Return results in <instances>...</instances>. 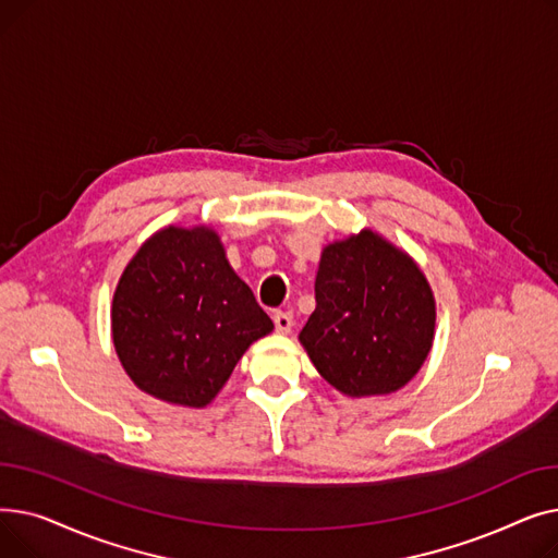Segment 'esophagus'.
<instances>
[{"mask_svg": "<svg viewBox=\"0 0 558 558\" xmlns=\"http://www.w3.org/2000/svg\"><path fill=\"white\" fill-rule=\"evenodd\" d=\"M274 324H276L278 332H289L291 326H294V316H291V312H276Z\"/></svg>", "mask_w": 558, "mask_h": 558, "instance_id": "esophagus-1", "label": "esophagus"}]
</instances>
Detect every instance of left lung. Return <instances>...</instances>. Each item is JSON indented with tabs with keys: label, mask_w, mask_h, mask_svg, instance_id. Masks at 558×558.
<instances>
[{
	"label": "left lung",
	"mask_w": 558,
	"mask_h": 558,
	"mask_svg": "<svg viewBox=\"0 0 558 558\" xmlns=\"http://www.w3.org/2000/svg\"><path fill=\"white\" fill-rule=\"evenodd\" d=\"M316 310L301 332L310 360L345 396L404 387L434 337V296L416 264L375 232L330 244L316 274Z\"/></svg>",
	"instance_id": "obj_1"
}]
</instances>
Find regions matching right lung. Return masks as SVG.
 Instances as JSON below:
<instances>
[{
	"mask_svg": "<svg viewBox=\"0 0 558 558\" xmlns=\"http://www.w3.org/2000/svg\"><path fill=\"white\" fill-rule=\"evenodd\" d=\"M271 330L210 228L156 232L129 262L112 299L122 366L142 391L173 404H208L244 350Z\"/></svg>",
	"mask_w": 558,
	"mask_h": 558,
	"instance_id": "1",
	"label": "right lung"
}]
</instances>
